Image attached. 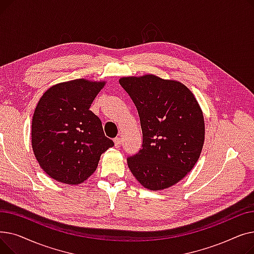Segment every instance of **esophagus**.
I'll list each match as a JSON object with an SVG mask.
<instances>
[{
	"mask_svg": "<svg viewBox=\"0 0 254 254\" xmlns=\"http://www.w3.org/2000/svg\"><path fill=\"white\" fill-rule=\"evenodd\" d=\"M123 143V139L122 138H115L114 139V144H115V147H120Z\"/></svg>",
	"mask_w": 254,
	"mask_h": 254,
	"instance_id": "esophagus-1",
	"label": "esophagus"
}]
</instances>
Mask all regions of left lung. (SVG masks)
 <instances>
[{
	"label": "left lung",
	"instance_id": "1",
	"mask_svg": "<svg viewBox=\"0 0 254 254\" xmlns=\"http://www.w3.org/2000/svg\"><path fill=\"white\" fill-rule=\"evenodd\" d=\"M119 83L137 107L142 148L127 157L131 174L143 188L163 190L192 170L205 141L201 106L183 83L153 74L122 77Z\"/></svg>",
	"mask_w": 254,
	"mask_h": 254
}]
</instances>
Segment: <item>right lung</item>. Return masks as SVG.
<instances>
[{
  "mask_svg": "<svg viewBox=\"0 0 254 254\" xmlns=\"http://www.w3.org/2000/svg\"><path fill=\"white\" fill-rule=\"evenodd\" d=\"M106 83L75 79L50 86L40 98L32 120V147L50 178L83 183L97 170L102 153L114 145L89 110Z\"/></svg>",
  "mask_w": 254,
  "mask_h": 254,
  "instance_id": "add662e5",
  "label": "right lung"
}]
</instances>
